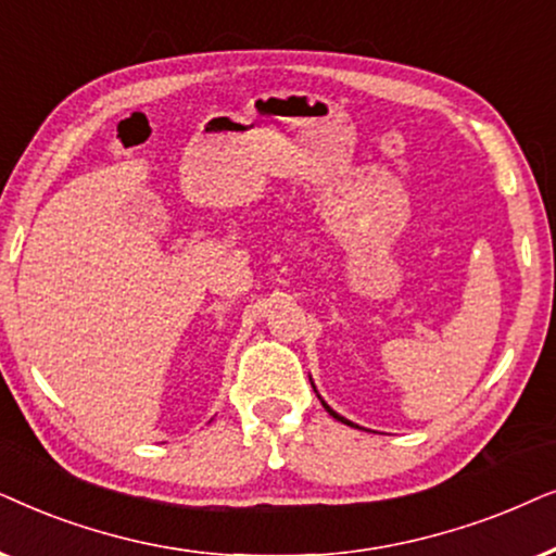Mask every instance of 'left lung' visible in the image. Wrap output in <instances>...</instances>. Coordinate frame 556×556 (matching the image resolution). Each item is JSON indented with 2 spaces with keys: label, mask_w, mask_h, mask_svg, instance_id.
Here are the masks:
<instances>
[{
  "label": "left lung",
  "mask_w": 556,
  "mask_h": 556,
  "mask_svg": "<svg viewBox=\"0 0 556 556\" xmlns=\"http://www.w3.org/2000/svg\"><path fill=\"white\" fill-rule=\"evenodd\" d=\"M323 406H325V409H328V412H330V417H336L338 421H345V425H351V421H348V419H343V417H340V414H336V412H332V409H330V406H328V404H325V402H323ZM351 427H353V425H351Z\"/></svg>",
  "instance_id": "8db88e82"
}]
</instances>
